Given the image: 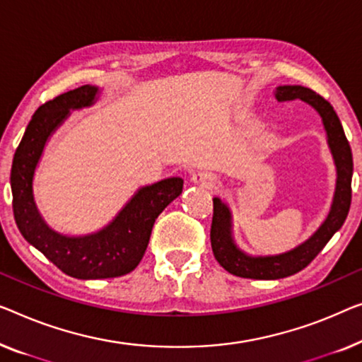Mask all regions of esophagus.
Here are the masks:
<instances>
[{"instance_id":"1","label":"esophagus","mask_w":362,"mask_h":362,"mask_svg":"<svg viewBox=\"0 0 362 362\" xmlns=\"http://www.w3.org/2000/svg\"><path fill=\"white\" fill-rule=\"evenodd\" d=\"M192 182H194V185L207 187V189H217V187L220 186L218 177L214 175V173H209V171L194 173V175H192Z\"/></svg>"}]
</instances>
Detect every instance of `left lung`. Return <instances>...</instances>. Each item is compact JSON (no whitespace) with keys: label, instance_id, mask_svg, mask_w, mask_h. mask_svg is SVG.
<instances>
[{"label":"left lung","instance_id":"obj_1","mask_svg":"<svg viewBox=\"0 0 362 362\" xmlns=\"http://www.w3.org/2000/svg\"><path fill=\"white\" fill-rule=\"evenodd\" d=\"M277 101L302 99L320 114L327 130L328 146L337 165V189L332 209L320 228L307 242L287 253L276 256H248L237 248L232 238L230 211L218 197H214V216L211 225V245L218 264L230 274L248 279H281L302 271L325 248L329 238L341 228L351 206V177H353V153L344 135L343 125L332 104L320 94L303 86H279L276 90Z\"/></svg>","mask_w":362,"mask_h":362}]
</instances>
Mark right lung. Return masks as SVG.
Instances as JSON below:
<instances>
[{
  "label": "right lung",
  "mask_w": 362,
  "mask_h": 362,
  "mask_svg": "<svg viewBox=\"0 0 362 362\" xmlns=\"http://www.w3.org/2000/svg\"><path fill=\"white\" fill-rule=\"evenodd\" d=\"M96 94V86L85 85L42 104L16 148L11 166L13 212L19 232L57 268L76 279H107L137 268L156 217L182 192L181 177L145 186L107 227L85 237L60 235L44 222L33 194L35 166L47 140L68 117L70 109L91 106Z\"/></svg>",
  "instance_id": "right-lung-1"
}]
</instances>
